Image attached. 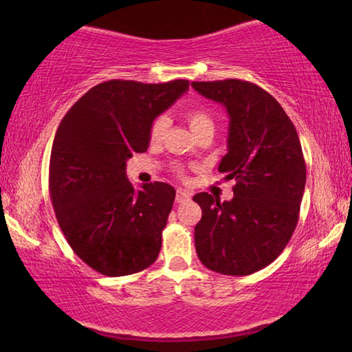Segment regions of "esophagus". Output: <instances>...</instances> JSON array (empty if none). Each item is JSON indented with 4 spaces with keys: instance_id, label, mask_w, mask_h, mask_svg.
I'll use <instances>...</instances> for the list:
<instances>
[{
    "instance_id": "1",
    "label": "esophagus",
    "mask_w": 352,
    "mask_h": 352,
    "mask_svg": "<svg viewBox=\"0 0 352 352\" xmlns=\"http://www.w3.org/2000/svg\"><path fill=\"white\" fill-rule=\"evenodd\" d=\"M190 197H192V194H190L188 189H182V188L177 189V195H175L177 204H184V201H188Z\"/></svg>"
}]
</instances>
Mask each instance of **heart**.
I'll return each instance as SVG.
<instances>
[{"label":"heart","mask_w":352,"mask_h":352,"mask_svg":"<svg viewBox=\"0 0 352 352\" xmlns=\"http://www.w3.org/2000/svg\"><path fill=\"white\" fill-rule=\"evenodd\" d=\"M186 121L189 124V129L192 133L197 136L205 133H212L216 130V122L214 118L204 109H192L186 113ZM169 118L166 115H160L152 121L151 129H148V138H151L152 144H160L164 140L166 133L169 130ZM175 172L178 175H184V169L182 166H175Z\"/></svg>","instance_id":"heart-1"}]
</instances>
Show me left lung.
I'll return each mask as SVG.
<instances>
[{
	"label": "left lung",
	"instance_id": "1",
	"mask_svg": "<svg viewBox=\"0 0 352 352\" xmlns=\"http://www.w3.org/2000/svg\"><path fill=\"white\" fill-rule=\"evenodd\" d=\"M190 85L228 111V152L219 172L236 182L230 201L194 195L201 208L195 250L212 272L252 275L283 253L296 228L306 186L301 142L283 107L256 83L225 79Z\"/></svg>",
	"mask_w": 352,
	"mask_h": 352
}]
</instances>
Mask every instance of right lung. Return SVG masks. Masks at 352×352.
Segmentation results:
<instances>
[{"label": "right lung", "mask_w": 352, "mask_h": 352, "mask_svg": "<svg viewBox=\"0 0 352 352\" xmlns=\"http://www.w3.org/2000/svg\"><path fill=\"white\" fill-rule=\"evenodd\" d=\"M188 88L183 79L102 82L58 124L50 158L52 206L69 247L100 275H132L158 258L175 189L153 182L135 190L126 162L147 151L152 121Z\"/></svg>", "instance_id": "add662e5"}]
</instances>
